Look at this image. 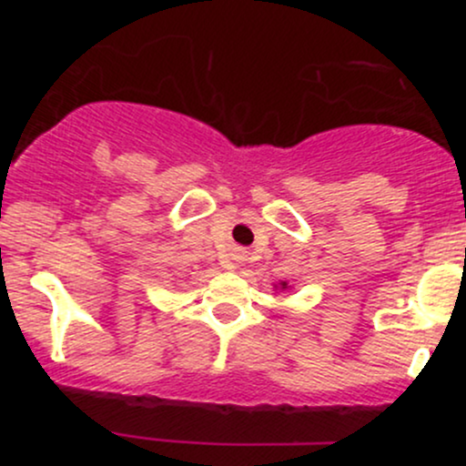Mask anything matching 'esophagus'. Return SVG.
<instances>
[{
  "instance_id": "esophagus-1",
  "label": "esophagus",
  "mask_w": 466,
  "mask_h": 466,
  "mask_svg": "<svg viewBox=\"0 0 466 466\" xmlns=\"http://www.w3.org/2000/svg\"><path fill=\"white\" fill-rule=\"evenodd\" d=\"M223 263H226L228 269H238L240 263H243V254L240 251H232V254H228V258Z\"/></svg>"
}]
</instances>
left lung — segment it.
I'll list each match as a JSON object with an SVG mask.
<instances>
[{
    "label": "left lung",
    "instance_id": "obj_1",
    "mask_svg": "<svg viewBox=\"0 0 466 466\" xmlns=\"http://www.w3.org/2000/svg\"><path fill=\"white\" fill-rule=\"evenodd\" d=\"M278 287H280V291H287L289 282H287V280H280V282H278V285H276V289H278Z\"/></svg>",
    "mask_w": 466,
    "mask_h": 466
}]
</instances>
